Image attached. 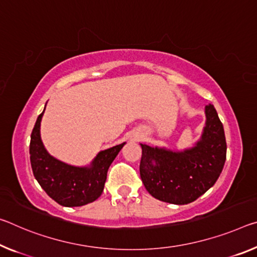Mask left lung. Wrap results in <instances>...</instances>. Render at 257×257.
<instances>
[{
  "mask_svg": "<svg viewBox=\"0 0 257 257\" xmlns=\"http://www.w3.org/2000/svg\"><path fill=\"white\" fill-rule=\"evenodd\" d=\"M206 125L192 149L172 151L141 144V178L158 200L186 205L207 192L222 173L226 159L224 128L214 105L205 107Z\"/></svg>",
  "mask_w": 257,
  "mask_h": 257,
  "instance_id": "left-lung-1",
  "label": "left lung"
}]
</instances>
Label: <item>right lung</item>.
I'll list each match as a JSON object with an SVG mask.
<instances>
[{
	"label": "right lung",
	"instance_id": "obj_1",
	"mask_svg": "<svg viewBox=\"0 0 257 257\" xmlns=\"http://www.w3.org/2000/svg\"><path fill=\"white\" fill-rule=\"evenodd\" d=\"M43 113L35 122L30 144L31 166L36 181L49 197L62 206L79 207L95 201L103 192L109 166L125 143L100 151L89 167L64 164L51 157L41 141Z\"/></svg>",
	"mask_w": 257,
	"mask_h": 257
}]
</instances>
